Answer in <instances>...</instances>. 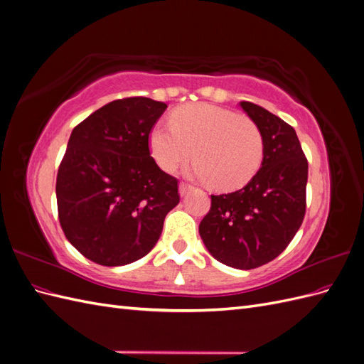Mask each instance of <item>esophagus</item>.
Segmentation results:
<instances>
[{"label": "esophagus", "instance_id": "esophagus-1", "mask_svg": "<svg viewBox=\"0 0 364 364\" xmlns=\"http://www.w3.org/2000/svg\"><path fill=\"white\" fill-rule=\"evenodd\" d=\"M193 190V186L190 185V183H185V182H181V185H179V193H181V196H185V194H188L190 191Z\"/></svg>", "mask_w": 364, "mask_h": 364}]
</instances>
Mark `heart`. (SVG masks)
<instances>
[{
	"label": "heart",
	"instance_id": "1",
	"mask_svg": "<svg viewBox=\"0 0 364 364\" xmlns=\"http://www.w3.org/2000/svg\"><path fill=\"white\" fill-rule=\"evenodd\" d=\"M151 156L165 171H173L193 155V173L222 190L245 186L261 167L262 135L246 115L209 103L179 107L171 126L158 123L149 136Z\"/></svg>",
	"mask_w": 364,
	"mask_h": 364
}]
</instances>
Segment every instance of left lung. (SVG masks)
<instances>
[{
	"label": "left lung",
	"mask_w": 364,
	"mask_h": 364,
	"mask_svg": "<svg viewBox=\"0 0 364 364\" xmlns=\"http://www.w3.org/2000/svg\"><path fill=\"white\" fill-rule=\"evenodd\" d=\"M240 106L262 135L261 168L241 190L211 196L199 232L217 261L250 270L277 258L299 230L306 208L308 161L290 124L258 105Z\"/></svg>",
	"instance_id": "left-lung-1"
}]
</instances>
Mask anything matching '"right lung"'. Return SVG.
<instances>
[{"label":"right lung","instance_id":"add662e5","mask_svg":"<svg viewBox=\"0 0 364 364\" xmlns=\"http://www.w3.org/2000/svg\"><path fill=\"white\" fill-rule=\"evenodd\" d=\"M165 109L147 97L121 98L74 127L56 199L63 234L85 258L114 267L146 257L179 203L178 179L158 167L149 149Z\"/></svg>","mask_w":364,"mask_h":364}]
</instances>
